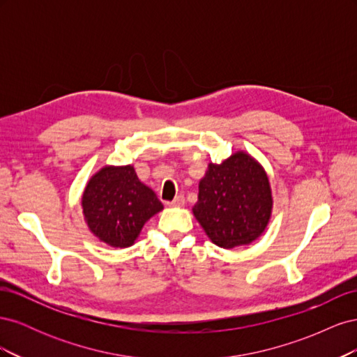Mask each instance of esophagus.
Returning <instances> with one entry per match:
<instances>
[{
    "label": "esophagus",
    "mask_w": 357,
    "mask_h": 357,
    "mask_svg": "<svg viewBox=\"0 0 357 357\" xmlns=\"http://www.w3.org/2000/svg\"><path fill=\"white\" fill-rule=\"evenodd\" d=\"M168 205H171V207H183V205H185V197L178 195V197H176L174 199H172L171 202H168Z\"/></svg>",
    "instance_id": "obj_1"
}]
</instances>
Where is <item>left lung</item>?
<instances>
[{
  "mask_svg": "<svg viewBox=\"0 0 357 357\" xmlns=\"http://www.w3.org/2000/svg\"><path fill=\"white\" fill-rule=\"evenodd\" d=\"M271 208L264 168L238 152L222 164L208 165L193 214L215 245L234 248L255 241L265 231Z\"/></svg>",
  "mask_w": 357,
  "mask_h": 357,
  "instance_id": "1",
  "label": "left lung"
}]
</instances>
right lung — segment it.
<instances>
[{
  "instance_id": "obj_1",
  "label": "right lung",
  "mask_w": 357,
  "mask_h": 357,
  "mask_svg": "<svg viewBox=\"0 0 357 357\" xmlns=\"http://www.w3.org/2000/svg\"><path fill=\"white\" fill-rule=\"evenodd\" d=\"M82 205L89 229L101 241L121 248L132 245L144 223L164 208L131 165L96 172L84 189Z\"/></svg>"
}]
</instances>
